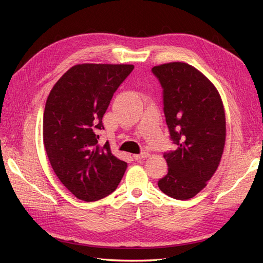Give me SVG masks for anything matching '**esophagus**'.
<instances>
[{
	"label": "esophagus",
	"mask_w": 263,
	"mask_h": 263,
	"mask_svg": "<svg viewBox=\"0 0 263 263\" xmlns=\"http://www.w3.org/2000/svg\"><path fill=\"white\" fill-rule=\"evenodd\" d=\"M149 156V153H147V151H144V153H141L139 155H134V158L136 159V160H139V159H145Z\"/></svg>",
	"instance_id": "obj_1"
}]
</instances>
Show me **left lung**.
Segmentation results:
<instances>
[{
  "mask_svg": "<svg viewBox=\"0 0 263 263\" xmlns=\"http://www.w3.org/2000/svg\"><path fill=\"white\" fill-rule=\"evenodd\" d=\"M163 90V112L173 144L163 155L168 173L158 181L164 194L189 200L206 186L220 162L226 139L224 105L215 85L185 62L151 69Z\"/></svg>",
  "mask_w": 263,
  "mask_h": 263,
  "instance_id": "1",
  "label": "left lung"
}]
</instances>
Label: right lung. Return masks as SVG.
Returning <instances> with one entry per match:
<instances>
[{"mask_svg":"<svg viewBox=\"0 0 263 263\" xmlns=\"http://www.w3.org/2000/svg\"><path fill=\"white\" fill-rule=\"evenodd\" d=\"M133 65L83 63L70 68L51 89L43 124L44 146L55 176L79 200H101L116 190L127 163L98 129L115 91Z\"/></svg>","mask_w":263,"mask_h":263,"instance_id":"add662e5","label":"right lung"}]
</instances>
